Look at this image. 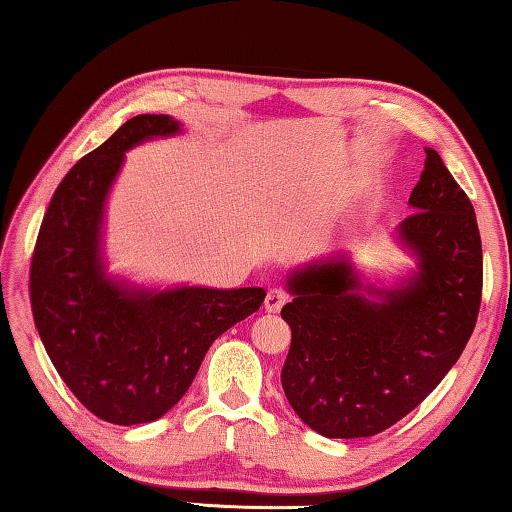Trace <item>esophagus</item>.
I'll return each instance as SVG.
<instances>
[{"mask_svg":"<svg viewBox=\"0 0 512 512\" xmlns=\"http://www.w3.org/2000/svg\"><path fill=\"white\" fill-rule=\"evenodd\" d=\"M287 300H289V293L284 291V289H271L266 293V300H264V307H266V311H271V314H277V311H280L284 305H287Z\"/></svg>","mask_w":512,"mask_h":512,"instance_id":"obj_1","label":"esophagus"}]
</instances>
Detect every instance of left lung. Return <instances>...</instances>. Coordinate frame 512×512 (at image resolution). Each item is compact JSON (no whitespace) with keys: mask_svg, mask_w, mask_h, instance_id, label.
Wrapping results in <instances>:
<instances>
[{"mask_svg":"<svg viewBox=\"0 0 512 512\" xmlns=\"http://www.w3.org/2000/svg\"><path fill=\"white\" fill-rule=\"evenodd\" d=\"M397 239L418 268L393 289L336 255L287 277L282 388L327 438H368L411 413L461 357L481 307L483 253L470 198L433 149Z\"/></svg>","mask_w":512,"mask_h":512,"instance_id":"obj_1","label":"left lung"}]
</instances>
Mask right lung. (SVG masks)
Masks as SVG:
<instances>
[{"instance_id": "add662e5", "label": "right lung", "mask_w": 512, "mask_h": 512, "mask_svg": "<svg viewBox=\"0 0 512 512\" xmlns=\"http://www.w3.org/2000/svg\"><path fill=\"white\" fill-rule=\"evenodd\" d=\"M176 133L180 121L169 115H137L76 162L31 257L33 320L51 363L85 409L121 427L176 406L210 345L266 298L259 287L140 289L106 273L103 214L124 153Z\"/></svg>"}]
</instances>
